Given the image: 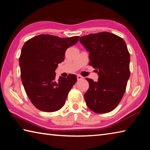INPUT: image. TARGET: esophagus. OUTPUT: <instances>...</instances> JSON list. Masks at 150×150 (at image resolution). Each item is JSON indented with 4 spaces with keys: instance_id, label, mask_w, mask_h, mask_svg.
<instances>
[{
    "instance_id": "34e87169",
    "label": "esophagus",
    "mask_w": 150,
    "mask_h": 150,
    "mask_svg": "<svg viewBox=\"0 0 150 150\" xmlns=\"http://www.w3.org/2000/svg\"><path fill=\"white\" fill-rule=\"evenodd\" d=\"M77 80H78V81L82 80L83 79V77H82V76H81V75H78L77 76Z\"/></svg>"
}]
</instances>
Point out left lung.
Returning a JSON list of instances; mask_svg holds the SVG:
<instances>
[{
  "label": "left lung",
  "mask_w": 150,
  "mask_h": 150,
  "mask_svg": "<svg viewBox=\"0 0 150 150\" xmlns=\"http://www.w3.org/2000/svg\"><path fill=\"white\" fill-rule=\"evenodd\" d=\"M89 52V65L98 71V81L86 79L89 88L84 96L88 108L96 113L113 110L120 102L130 77V56L124 40L110 32L80 38Z\"/></svg>",
  "instance_id": "obj_1"
}]
</instances>
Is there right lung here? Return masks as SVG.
Masks as SVG:
<instances>
[{
	"instance_id": "add662e5",
	"label": "right lung",
	"mask_w": 150,
	"mask_h": 150,
	"mask_svg": "<svg viewBox=\"0 0 150 150\" xmlns=\"http://www.w3.org/2000/svg\"><path fill=\"white\" fill-rule=\"evenodd\" d=\"M79 36L62 38L41 34L25 42L19 58L22 84L35 108L52 112L63 107L77 76L55 79V71L64 61L68 47L78 42Z\"/></svg>"
}]
</instances>
